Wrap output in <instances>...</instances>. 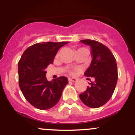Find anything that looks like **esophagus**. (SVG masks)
I'll use <instances>...</instances> for the list:
<instances>
[{"label":"esophagus","instance_id":"34e87169","mask_svg":"<svg viewBox=\"0 0 135 135\" xmlns=\"http://www.w3.org/2000/svg\"><path fill=\"white\" fill-rule=\"evenodd\" d=\"M69 81H70V82H76V81H77V79H76V78H69Z\"/></svg>","mask_w":135,"mask_h":135}]
</instances>
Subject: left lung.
Returning a JSON list of instances; mask_svg holds the SVG:
<instances>
[{
  "instance_id": "left-lung-1",
  "label": "left lung",
  "mask_w": 135,
  "mask_h": 135,
  "mask_svg": "<svg viewBox=\"0 0 135 135\" xmlns=\"http://www.w3.org/2000/svg\"><path fill=\"white\" fill-rule=\"evenodd\" d=\"M80 42L90 46L91 51V63L84 75L95 78V81L80 95V99L89 108H99L110 99L115 90L118 80L116 61L110 50L101 42L89 39Z\"/></svg>"
}]
</instances>
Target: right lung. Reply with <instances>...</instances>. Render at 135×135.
<instances>
[{
  "label": "right lung",
  "instance_id": "right-lung-1",
  "mask_svg": "<svg viewBox=\"0 0 135 135\" xmlns=\"http://www.w3.org/2000/svg\"><path fill=\"white\" fill-rule=\"evenodd\" d=\"M68 42H44L30 46L18 63L19 85L25 98L32 105L46 110L55 105L68 84L65 76L48 81L45 71L53 64L57 51Z\"/></svg>",
  "mask_w": 135,
  "mask_h": 135
}]
</instances>
